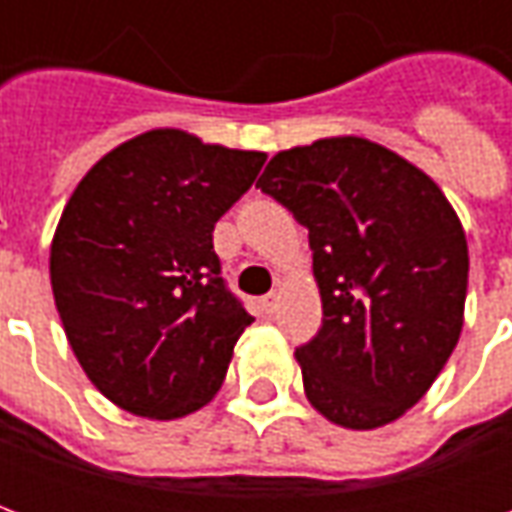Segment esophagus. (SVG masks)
Returning <instances> with one entry per match:
<instances>
[{
	"mask_svg": "<svg viewBox=\"0 0 512 512\" xmlns=\"http://www.w3.org/2000/svg\"><path fill=\"white\" fill-rule=\"evenodd\" d=\"M260 307L266 312H274L279 307V293L277 290H271V293H266L263 299H260Z\"/></svg>",
	"mask_w": 512,
	"mask_h": 512,
	"instance_id": "1",
	"label": "esophagus"
}]
</instances>
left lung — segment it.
I'll return each mask as SVG.
<instances>
[{
	"mask_svg": "<svg viewBox=\"0 0 512 512\" xmlns=\"http://www.w3.org/2000/svg\"><path fill=\"white\" fill-rule=\"evenodd\" d=\"M257 189L310 230L323 323L296 348L307 400L340 428L395 422L461 337L469 249L458 213L422 169L362 136L282 150Z\"/></svg>",
	"mask_w": 512,
	"mask_h": 512,
	"instance_id": "obj_1",
	"label": "left lung"
}]
</instances>
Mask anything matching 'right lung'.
Here are the masks:
<instances>
[{"label":"right lung","mask_w":512,"mask_h":512,"mask_svg":"<svg viewBox=\"0 0 512 512\" xmlns=\"http://www.w3.org/2000/svg\"><path fill=\"white\" fill-rule=\"evenodd\" d=\"M266 153L205 145L156 128L95 164L51 241V290L95 389L147 419L211 403L255 321L227 290L213 227L241 200Z\"/></svg>","instance_id":"obj_1"}]
</instances>
